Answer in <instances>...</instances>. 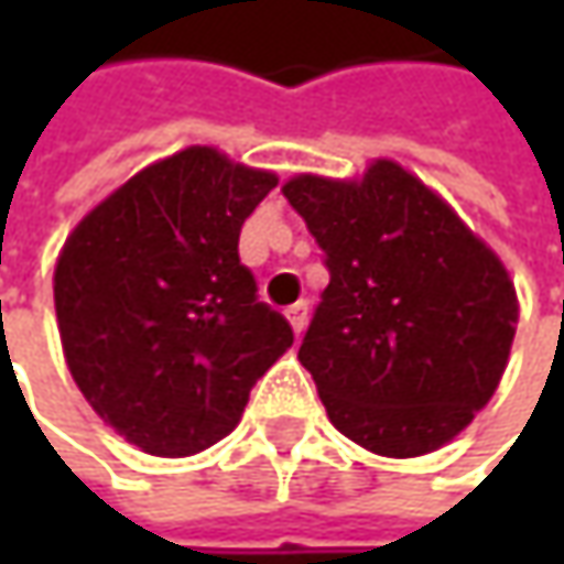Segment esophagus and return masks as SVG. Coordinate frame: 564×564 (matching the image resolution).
<instances>
[{
  "instance_id": "34e87169",
  "label": "esophagus",
  "mask_w": 564,
  "mask_h": 564,
  "mask_svg": "<svg viewBox=\"0 0 564 564\" xmlns=\"http://www.w3.org/2000/svg\"><path fill=\"white\" fill-rule=\"evenodd\" d=\"M285 316H289V323H292V329L301 336L304 333V326H307V301H297V304H292L289 311H285Z\"/></svg>"
}]
</instances>
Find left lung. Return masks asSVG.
I'll use <instances>...</instances> for the list:
<instances>
[{
	"label": "left lung",
	"mask_w": 564,
	"mask_h": 564,
	"mask_svg": "<svg viewBox=\"0 0 564 564\" xmlns=\"http://www.w3.org/2000/svg\"><path fill=\"white\" fill-rule=\"evenodd\" d=\"M329 285L297 358L338 433L386 458L455 440L509 364L518 297L502 260L392 160L360 182L282 185Z\"/></svg>",
	"instance_id": "8db88e82"
}]
</instances>
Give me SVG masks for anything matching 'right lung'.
<instances>
[{
    "label": "right lung",
    "mask_w": 564,
    "mask_h": 564,
    "mask_svg": "<svg viewBox=\"0 0 564 564\" xmlns=\"http://www.w3.org/2000/svg\"><path fill=\"white\" fill-rule=\"evenodd\" d=\"M272 172L187 147L147 165L68 235L53 275L58 336L90 408L147 455L228 436L253 382L292 348L257 297L241 226Z\"/></svg>",
    "instance_id": "1"
}]
</instances>
